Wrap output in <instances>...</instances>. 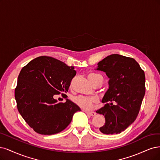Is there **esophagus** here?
I'll return each instance as SVG.
<instances>
[{"label": "esophagus", "instance_id": "esophagus-1", "mask_svg": "<svg viewBox=\"0 0 160 160\" xmlns=\"http://www.w3.org/2000/svg\"><path fill=\"white\" fill-rule=\"evenodd\" d=\"M85 112L88 115H90L91 116H94L96 115V112H88V111H86Z\"/></svg>", "mask_w": 160, "mask_h": 160}]
</instances>
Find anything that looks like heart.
<instances>
[{
	"mask_svg": "<svg viewBox=\"0 0 160 160\" xmlns=\"http://www.w3.org/2000/svg\"><path fill=\"white\" fill-rule=\"evenodd\" d=\"M88 78L92 83L96 81H100L102 83L103 76L97 73H90L88 74ZM74 102L77 105L84 110H91L94 106L98 100L95 97H84V96H76L74 98Z\"/></svg>",
	"mask_w": 160,
	"mask_h": 160,
	"instance_id": "heart-1",
	"label": "heart"
}]
</instances>
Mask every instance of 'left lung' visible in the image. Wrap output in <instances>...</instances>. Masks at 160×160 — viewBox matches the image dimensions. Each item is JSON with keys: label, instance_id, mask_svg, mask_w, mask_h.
I'll use <instances>...</instances> for the list:
<instances>
[{"label": "left lung", "instance_id": "obj_1", "mask_svg": "<svg viewBox=\"0 0 160 160\" xmlns=\"http://www.w3.org/2000/svg\"><path fill=\"white\" fill-rule=\"evenodd\" d=\"M96 70L109 78V87L102 100L106 104L96 111L106 120L100 131L118 134L136 119L145 95V74L134 59L117 54L99 62ZM112 101L116 104L113 105Z\"/></svg>", "mask_w": 160, "mask_h": 160}]
</instances>
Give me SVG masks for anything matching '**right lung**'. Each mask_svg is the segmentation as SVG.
Segmentation results:
<instances>
[{"label": "right lung", "mask_w": 160, "mask_h": 160, "mask_svg": "<svg viewBox=\"0 0 160 160\" xmlns=\"http://www.w3.org/2000/svg\"><path fill=\"white\" fill-rule=\"evenodd\" d=\"M76 74L74 66L49 56H39L22 68L14 96L20 114L40 134L52 135L64 130L80 111L67 98L70 82ZM62 93L66 102L58 103L54 95Z\"/></svg>", "instance_id": "obj_1"}]
</instances>
